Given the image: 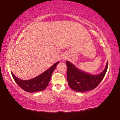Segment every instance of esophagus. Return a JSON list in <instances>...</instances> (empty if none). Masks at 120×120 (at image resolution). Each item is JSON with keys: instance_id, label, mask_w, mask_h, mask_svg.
Wrapping results in <instances>:
<instances>
[{"instance_id": "esophagus-1", "label": "esophagus", "mask_w": 120, "mask_h": 120, "mask_svg": "<svg viewBox=\"0 0 120 120\" xmlns=\"http://www.w3.org/2000/svg\"><path fill=\"white\" fill-rule=\"evenodd\" d=\"M66 57H65V56H63L62 57V60H66Z\"/></svg>"}]
</instances>
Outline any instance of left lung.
<instances>
[{
	"label": "left lung",
	"instance_id": "1",
	"mask_svg": "<svg viewBox=\"0 0 120 120\" xmlns=\"http://www.w3.org/2000/svg\"><path fill=\"white\" fill-rule=\"evenodd\" d=\"M67 78L68 84L73 90L78 92H83L93 90L98 86L106 74L108 62L105 69L101 74L92 75L78 69L71 63L67 61Z\"/></svg>",
	"mask_w": 120,
	"mask_h": 120
}]
</instances>
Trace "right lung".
Returning <instances> with one entry per match:
<instances>
[{"mask_svg": "<svg viewBox=\"0 0 120 120\" xmlns=\"http://www.w3.org/2000/svg\"><path fill=\"white\" fill-rule=\"evenodd\" d=\"M59 63V61L55 63L40 75L39 76L30 80H21L17 78L12 72H11V74L17 84L24 90L29 93L39 92L44 90L48 86L52 73Z\"/></svg>", "mask_w": 120, "mask_h": 120, "instance_id": "right-lung-1", "label": "right lung"}]
</instances>
